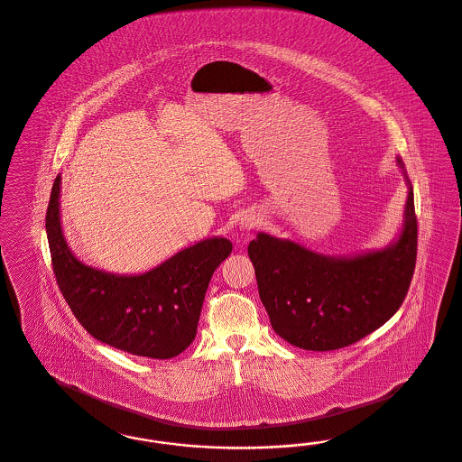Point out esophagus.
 <instances>
[{"mask_svg": "<svg viewBox=\"0 0 462 462\" xmlns=\"http://www.w3.org/2000/svg\"><path fill=\"white\" fill-rule=\"evenodd\" d=\"M240 230H251L257 226V218L254 215H244L239 222Z\"/></svg>", "mask_w": 462, "mask_h": 462, "instance_id": "1", "label": "esophagus"}]
</instances>
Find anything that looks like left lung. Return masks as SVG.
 <instances>
[{
    "mask_svg": "<svg viewBox=\"0 0 462 462\" xmlns=\"http://www.w3.org/2000/svg\"><path fill=\"white\" fill-rule=\"evenodd\" d=\"M399 167L404 169L401 159ZM398 240L381 251L333 257L293 240L257 234L247 253L274 333L302 350L345 348L398 312L413 278L418 245L413 188Z\"/></svg>",
    "mask_w": 462,
    "mask_h": 462,
    "instance_id": "obj_1",
    "label": "left lung"
}]
</instances>
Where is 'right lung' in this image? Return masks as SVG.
<instances>
[{
    "mask_svg": "<svg viewBox=\"0 0 462 462\" xmlns=\"http://www.w3.org/2000/svg\"><path fill=\"white\" fill-rule=\"evenodd\" d=\"M61 175L54 179L48 213L49 251L64 300L98 341L136 356L167 360L196 336L209 280L232 253L223 237L201 240L142 274L97 270L69 251L60 218Z\"/></svg>",
    "mask_w": 462,
    "mask_h": 462,
    "instance_id": "1",
    "label": "right lung"
}]
</instances>
